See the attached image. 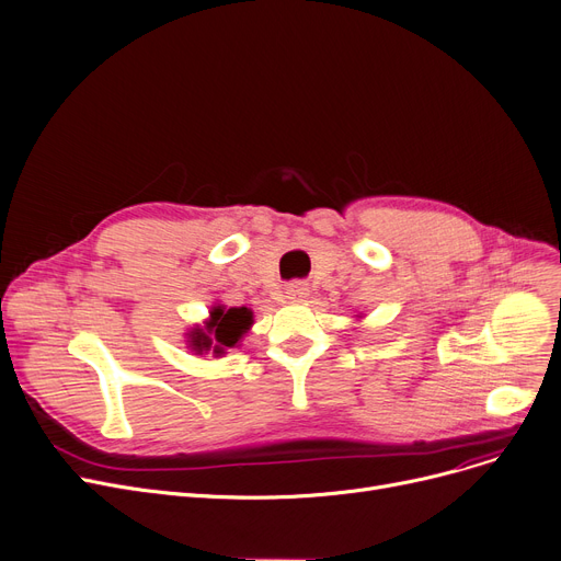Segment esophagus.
Here are the masks:
<instances>
[{"label":"esophagus","instance_id":"obj_1","mask_svg":"<svg viewBox=\"0 0 561 561\" xmlns=\"http://www.w3.org/2000/svg\"><path fill=\"white\" fill-rule=\"evenodd\" d=\"M284 294H286V300H290V302H302L309 296V288H307V284L296 282V284H288L284 288Z\"/></svg>","mask_w":561,"mask_h":561}]
</instances>
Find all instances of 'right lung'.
<instances>
[{
  "label": "right lung",
  "instance_id": "add662e5",
  "mask_svg": "<svg viewBox=\"0 0 561 561\" xmlns=\"http://www.w3.org/2000/svg\"><path fill=\"white\" fill-rule=\"evenodd\" d=\"M254 325V311L250 307H227L215 302L204 325H194L187 332V348L194 355L213 353L222 357L229 348H238L242 336Z\"/></svg>",
  "mask_w": 561,
  "mask_h": 561
}]
</instances>
